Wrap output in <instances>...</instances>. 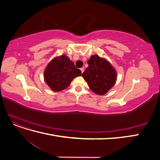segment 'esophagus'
<instances>
[{
  "label": "esophagus",
  "instance_id": "esophagus-1",
  "mask_svg": "<svg viewBox=\"0 0 160 160\" xmlns=\"http://www.w3.org/2000/svg\"><path fill=\"white\" fill-rule=\"evenodd\" d=\"M80 70H81V71L82 73H83V72H84V68H83V67H82V68H81V69H80Z\"/></svg>",
  "mask_w": 160,
  "mask_h": 160
}]
</instances>
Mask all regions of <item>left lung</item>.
Wrapping results in <instances>:
<instances>
[{"mask_svg":"<svg viewBox=\"0 0 160 160\" xmlns=\"http://www.w3.org/2000/svg\"><path fill=\"white\" fill-rule=\"evenodd\" d=\"M89 67L82 74L95 93L102 95L112 88L117 79V73L109 62L98 55H92L88 60Z\"/></svg>","mask_w":160,"mask_h":160,"instance_id":"obj_1","label":"left lung"}]
</instances>
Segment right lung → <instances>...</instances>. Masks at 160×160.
<instances>
[{
	"instance_id": "1",
	"label": "right lung",
	"mask_w": 160,
	"mask_h": 160,
	"mask_svg": "<svg viewBox=\"0 0 160 160\" xmlns=\"http://www.w3.org/2000/svg\"><path fill=\"white\" fill-rule=\"evenodd\" d=\"M81 75V71L76 68L73 62L66 55L54 58L47 65L44 72L45 81L54 91L66 89L72 79Z\"/></svg>"
}]
</instances>
